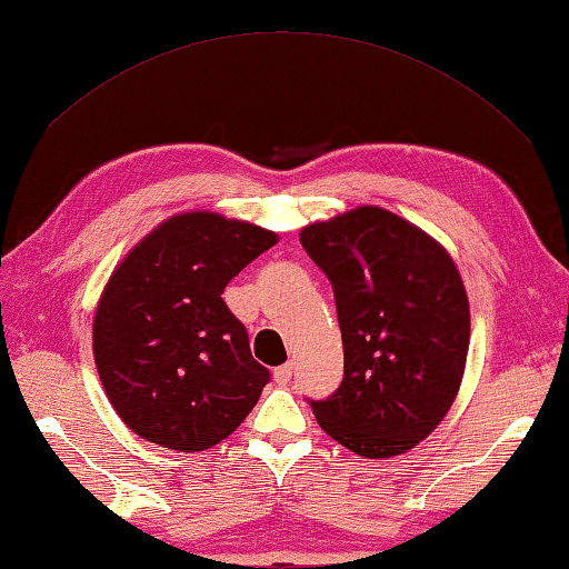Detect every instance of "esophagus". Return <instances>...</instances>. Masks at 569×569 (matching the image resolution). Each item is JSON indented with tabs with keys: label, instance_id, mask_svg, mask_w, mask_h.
Returning <instances> with one entry per match:
<instances>
[{
	"label": "esophagus",
	"instance_id": "1",
	"mask_svg": "<svg viewBox=\"0 0 569 569\" xmlns=\"http://www.w3.org/2000/svg\"><path fill=\"white\" fill-rule=\"evenodd\" d=\"M291 375H293V365L291 362H286V365L273 369V377H276L278 385H286L288 380H291Z\"/></svg>",
	"mask_w": 569,
	"mask_h": 569
}]
</instances>
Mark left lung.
<instances>
[{
  "label": "left lung",
  "mask_w": 569,
  "mask_h": 569,
  "mask_svg": "<svg viewBox=\"0 0 569 569\" xmlns=\"http://www.w3.org/2000/svg\"><path fill=\"white\" fill-rule=\"evenodd\" d=\"M301 246L331 281L345 345L339 390L311 400L319 426L357 456L408 453L463 380L471 313L453 258L372 204L306 224Z\"/></svg>",
  "instance_id": "obj_1"
}]
</instances>
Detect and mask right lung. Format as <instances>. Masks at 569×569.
Here are the masks:
<instances>
[{
  "mask_svg": "<svg viewBox=\"0 0 569 569\" xmlns=\"http://www.w3.org/2000/svg\"><path fill=\"white\" fill-rule=\"evenodd\" d=\"M278 236L218 212H182L131 248L98 301L93 357L137 436L204 450L236 430L270 380L222 291Z\"/></svg>",
  "mask_w": 569,
  "mask_h": 569,
  "instance_id": "1",
  "label": "right lung"
}]
</instances>
